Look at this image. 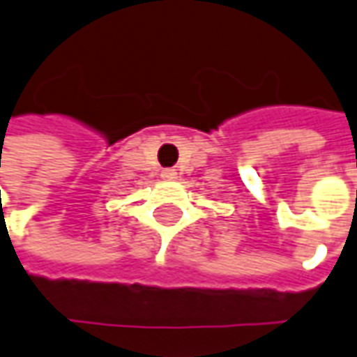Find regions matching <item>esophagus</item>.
<instances>
[{"label":"esophagus","instance_id":"obj_1","mask_svg":"<svg viewBox=\"0 0 357 357\" xmlns=\"http://www.w3.org/2000/svg\"><path fill=\"white\" fill-rule=\"evenodd\" d=\"M161 176L165 181H174V178H176V171H174V169H165L161 173Z\"/></svg>","mask_w":357,"mask_h":357}]
</instances>
